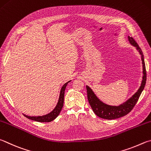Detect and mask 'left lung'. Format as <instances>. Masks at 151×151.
Segmentation results:
<instances>
[{
  "label": "left lung",
  "instance_id": "obj_1",
  "mask_svg": "<svg viewBox=\"0 0 151 151\" xmlns=\"http://www.w3.org/2000/svg\"><path fill=\"white\" fill-rule=\"evenodd\" d=\"M128 40L129 41L131 44L135 46L137 48V49L139 51V53H140L141 56L142 70H142L143 76H142V80L141 86L137 90V92L135 93V94H133L132 96H131L128 100L126 101L125 102L118 106H113L107 105V104L101 102V101L96 97V96L95 95L92 89L90 88L89 86H86L87 97L90 105L91 106L92 110L94 112L95 114L102 119H114L124 116L125 115L129 113L134 108V106H135L136 103L137 102L139 98L141 96V92L144 89L145 84H146L147 72L146 68H145L143 53H142L141 49L139 47V45L134 40L133 37L128 36Z\"/></svg>",
  "mask_w": 151,
  "mask_h": 151
}]
</instances>
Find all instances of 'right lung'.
<instances>
[{
	"label": "right lung",
	"mask_w": 151,
	"mask_h": 151,
	"mask_svg": "<svg viewBox=\"0 0 151 151\" xmlns=\"http://www.w3.org/2000/svg\"><path fill=\"white\" fill-rule=\"evenodd\" d=\"M70 81L67 82V83H65L63 86H62L61 89V92H60V95H59V98L58 100V102L55 108L50 113L45 115V116H26V115H24L26 117L28 118L33 121L38 122H50L54 120L56 117L59 116V114L61 112V109L63 108V103H64V95H65V90L66 88V86L67 84L69 83Z\"/></svg>",
	"instance_id": "add662e5"
}]
</instances>
